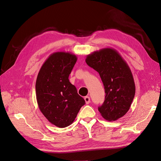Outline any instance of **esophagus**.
Returning <instances> with one entry per match:
<instances>
[{
    "label": "esophagus",
    "instance_id": "obj_1",
    "mask_svg": "<svg viewBox=\"0 0 161 161\" xmlns=\"http://www.w3.org/2000/svg\"><path fill=\"white\" fill-rule=\"evenodd\" d=\"M84 100H85V102H86V104H88V103L90 102V97L89 96H86L84 97Z\"/></svg>",
    "mask_w": 161,
    "mask_h": 161
}]
</instances>
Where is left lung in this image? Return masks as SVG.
<instances>
[{"mask_svg": "<svg viewBox=\"0 0 161 161\" xmlns=\"http://www.w3.org/2000/svg\"><path fill=\"white\" fill-rule=\"evenodd\" d=\"M86 64L100 74L105 100L98 108L102 116L115 121L129 110L135 95V84L127 63L116 50L103 48L87 55Z\"/></svg>", "mask_w": 161, "mask_h": 161, "instance_id": "8db88e82", "label": "left lung"}]
</instances>
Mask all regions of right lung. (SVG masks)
Masks as SVG:
<instances>
[{"label":"right lung","instance_id":"obj_1","mask_svg":"<svg viewBox=\"0 0 161 161\" xmlns=\"http://www.w3.org/2000/svg\"><path fill=\"white\" fill-rule=\"evenodd\" d=\"M74 54L64 51L50 55L36 80V97L40 111L53 125L65 128L74 122L85 104L69 75L77 61Z\"/></svg>","mask_w":161,"mask_h":161}]
</instances>
